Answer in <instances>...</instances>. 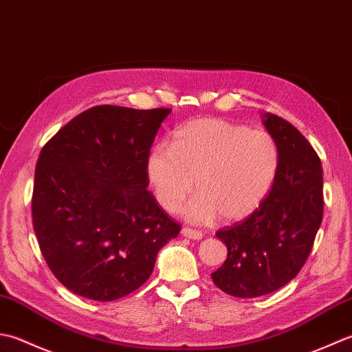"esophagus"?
Returning a JSON list of instances; mask_svg holds the SVG:
<instances>
[{
    "mask_svg": "<svg viewBox=\"0 0 352 352\" xmlns=\"http://www.w3.org/2000/svg\"><path fill=\"white\" fill-rule=\"evenodd\" d=\"M182 235L186 236V239L190 240H202V232L196 231V229H191V228H184L182 229Z\"/></svg>",
    "mask_w": 352,
    "mask_h": 352,
    "instance_id": "obj_1",
    "label": "esophagus"
}]
</instances>
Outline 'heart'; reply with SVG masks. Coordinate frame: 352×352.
Returning <instances> with one entry per match:
<instances>
[{
    "label": "heart",
    "mask_w": 352,
    "mask_h": 352,
    "mask_svg": "<svg viewBox=\"0 0 352 352\" xmlns=\"http://www.w3.org/2000/svg\"><path fill=\"white\" fill-rule=\"evenodd\" d=\"M279 152L266 131H249L220 118H199L181 126L173 142L155 146L146 170L155 196L173 211L192 188L197 192L177 208L191 223L246 219L274 185Z\"/></svg>",
    "instance_id": "heart-1"
}]
</instances>
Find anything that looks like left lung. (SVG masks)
<instances>
[{
	"instance_id": "obj_1",
	"label": "left lung",
	"mask_w": 352,
	"mask_h": 352,
	"mask_svg": "<svg viewBox=\"0 0 352 352\" xmlns=\"http://www.w3.org/2000/svg\"><path fill=\"white\" fill-rule=\"evenodd\" d=\"M279 164L267 197L245 221L216 235L228 258L211 278L235 298H258L290 283L311 252L324 214V171L310 142L289 121L261 113Z\"/></svg>"
}]
</instances>
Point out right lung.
<instances>
[{"label": "right lung", "mask_w": 352, "mask_h": 352, "mask_svg": "<svg viewBox=\"0 0 352 352\" xmlns=\"http://www.w3.org/2000/svg\"><path fill=\"white\" fill-rule=\"evenodd\" d=\"M171 109L96 106L41 150L32 216L54 276L78 296L116 300L144 284L181 226L147 190V156Z\"/></svg>", "instance_id": "1"}]
</instances>
